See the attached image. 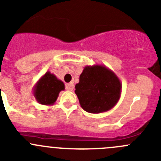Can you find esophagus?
<instances>
[{"mask_svg": "<svg viewBox=\"0 0 161 161\" xmlns=\"http://www.w3.org/2000/svg\"><path fill=\"white\" fill-rule=\"evenodd\" d=\"M74 89V84L72 83V82H70V83H67V85H66V90L67 91H73Z\"/></svg>", "mask_w": 161, "mask_h": 161, "instance_id": "1", "label": "esophagus"}]
</instances>
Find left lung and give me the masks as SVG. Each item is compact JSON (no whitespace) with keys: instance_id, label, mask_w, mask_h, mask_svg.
Segmentation results:
<instances>
[{"instance_id":"left-lung-1","label":"left lung","mask_w":161,"mask_h":161,"mask_svg":"<svg viewBox=\"0 0 161 161\" xmlns=\"http://www.w3.org/2000/svg\"><path fill=\"white\" fill-rule=\"evenodd\" d=\"M75 93L84 110L100 114L109 111L118 103L121 83L116 74L106 66H86Z\"/></svg>"}]
</instances>
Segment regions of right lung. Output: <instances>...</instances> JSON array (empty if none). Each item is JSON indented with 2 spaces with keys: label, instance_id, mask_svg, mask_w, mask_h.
<instances>
[{
  "label": "right lung",
  "instance_id": "obj_1",
  "mask_svg": "<svg viewBox=\"0 0 161 161\" xmlns=\"http://www.w3.org/2000/svg\"><path fill=\"white\" fill-rule=\"evenodd\" d=\"M65 90L64 82L50 71L37 81L33 87V94L38 103L44 106H52L58 97L60 91Z\"/></svg>",
  "mask_w": 161,
  "mask_h": 161
}]
</instances>
